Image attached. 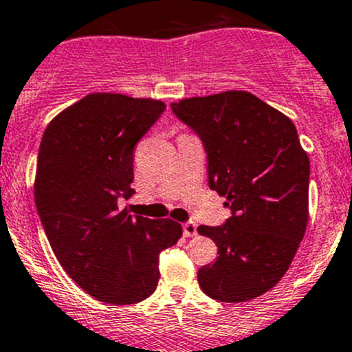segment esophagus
I'll list each match as a JSON object with an SVG mask.
<instances>
[{
	"label": "esophagus",
	"mask_w": 352,
	"mask_h": 352,
	"mask_svg": "<svg viewBox=\"0 0 352 352\" xmlns=\"http://www.w3.org/2000/svg\"><path fill=\"white\" fill-rule=\"evenodd\" d=\"M182 231L186 238H194V236H197V224L192 223V221H187V223L182 224Z\"/></svg>",
	"instance_id": "esophagus-1"
}]
</instances>
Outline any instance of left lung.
<instances>
[{
	"label": "left lung",
	"mask_w": 352,
	"mask_h": 352,
	"mask_svg": "<svg viewBox=\"0 0 352 352\" xmlns=\"http://www.w3.org/2000/svg\"><path fill=\"white\" fill-rule=\"evenodd\" d=\"M201 138L209 187L228 199L221 226H199L217 244L202 266V292L219 302L260 297L282 280L309 221L310 162L285 114L244 91L170 104Z\"/></svg>",
	"instance_id": "8db88e82"
}]
</instances>
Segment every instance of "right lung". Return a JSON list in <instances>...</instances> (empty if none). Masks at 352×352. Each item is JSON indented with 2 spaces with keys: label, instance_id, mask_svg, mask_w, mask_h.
Masks as SVG:
<instances>
[{
  "label": "right lung",
  "instance_id": "obj_1",
  "mask_svg": "<svg viewBox=\"0 0 352 352\" xmlns=\"http://www.w3.org/2000/svg\"><path fill=\"white\" fill-rule=\"evenodd\" d=\"M162 101L89 94L47 126L36 160L35 204L65 273L113 305L150 297L160 253L182 236L172 219L120 209L133 194V150L160 120Z\"/></svg>",
  "mask_w": 352,
  "mask_h": 352
}]
</instances>
